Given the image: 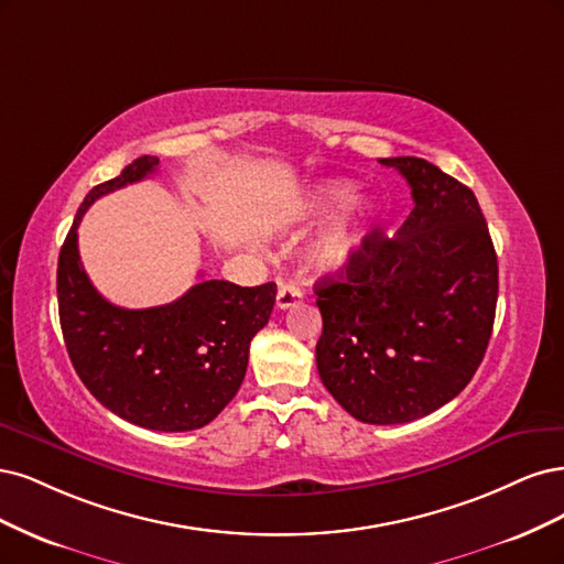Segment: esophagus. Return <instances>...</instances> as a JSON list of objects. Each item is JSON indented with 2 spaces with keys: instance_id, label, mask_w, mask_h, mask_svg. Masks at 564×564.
<instances>
[{
  "instance_id": "34e87169",
  "label": "esophagus",
  "mask_w": 564,
  "mask_h": 564,
  "mask_svg": "<svg viewBox=\"0 0 564 564\" xmlns=\"http://www.w3.org/2000/svg\"><path fill=\"white\" fill-rule=\"evenodd\" d=\"M302 290L295 283H281L276 293V306L279 308H293L302 302Z\"/></svg>"
}]
</instances>
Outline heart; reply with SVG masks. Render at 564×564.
Returning <instances> with one entry per match:
<instances>
[{
    "label": "heart",
    "instance_id": "1",
    "mask_svg": "<svg viewBox=\"0 0 564 564\" xmlns=\"http://www.w3.org/2000/svg\"><path fill=\"white\" fill-rule=\"evenodd\" d=\"M339 208L344 210L325 227L308 252V260L321 271L347 269L366 248L379 220L377 206L370 198H356V185L349 180H325L308 187L297 210L302 215H328Z\"/></svg>",
    "mask_w": 564,
    "mask_h": 564
}]
</instances>
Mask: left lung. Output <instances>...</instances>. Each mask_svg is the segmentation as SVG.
I'll use <instances>...</instances> for the list:
<instances>
[{
  "label": "left lung",
  "mask_w": 564,
  "mask_h": 564,
  "mask_svg": "<svg viewBox=\"0 0 564 564\" xmlns=\"http://www.w3.org/2000/svg\"><path fill=\"white\" fill-rule=\"evenodd\" d=\"M412 187L395 239L375 231L316 281L323 387L358 422L405 424L449 403L492 337L499 267L476 194L426 159H379Z\"/></svg>",
  "instance_id": "8db88e82"
}]
</instances>
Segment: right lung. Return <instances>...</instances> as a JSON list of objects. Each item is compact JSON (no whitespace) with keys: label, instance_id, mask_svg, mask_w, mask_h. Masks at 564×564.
<instances>
[{"label":"right lung","instance_id":"obj_1","mask_svg":"<svg viewBox=\"0 0 564 564\" xmlns=\"http://www.w3.org/2000/svg\"><path fill=\"white\" fill-rule=\"evenodd\" d=\"M156 169V156H140L86 194L61 248L58 314L84 387L126 422L177 433L213 422L239 391L250 339L271 316L276 283L241 288L210 279L163 306L107 302L82 267L79 223L96 198L140 183Z\"/></svg>","mask_w":564,"mask_h":564}]
</instances>
